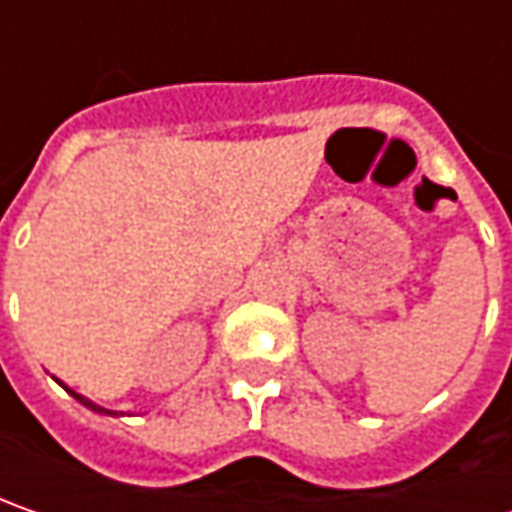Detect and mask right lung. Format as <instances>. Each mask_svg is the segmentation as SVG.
<instances>
[{
  "instance_id": "1",
  "label": "right lung",
  "mask_w": 512,
  "mask_h": 512,
  "mask_svg": "<svg viewBox=\"0 0 512 512\" xmlns=\"http://www.w3.org/2000/svg\"><path fill=\"white\" fill-rule=\"evenodd\" d=\"M68 393H70V396H73V399H76V402H82V404H85V407H90V410H96V413H113V410H105V407L93 404V402H90V399H85V396H79L76 390H68ZM113 416H116V413H113Z\"/></svg>"
}]
</instances>
